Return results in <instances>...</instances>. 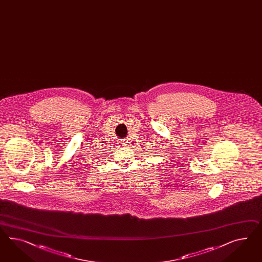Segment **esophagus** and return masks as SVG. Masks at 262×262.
I'll return each instance as SVG.
<instances>
[{
  "label": "esophagus",
  "mask_w": 262,
  "mask_h": 262,
  "mask_svg": "<svg viewBox=\"0 0 262 262\" xmlns=\"http://www.w3.org/2000/svg\"><path fill=\"white\" fill-rule=\"evenodd\" d=\"M127 142H124V143H123V144H124V146H127Z\"/></svg>",
  "instance_id": "34e87169"
}]
</instances>
